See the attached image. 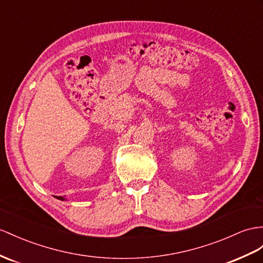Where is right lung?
Here are the masks:
<instances>
[{
  "mask_svg": "<svg viewBox=\"0 0 263 263\" xmlns=\"http://www.w3.org/2000/svg\"><path fill=\"white\" fill-rule=\"evenodd\" d=\"M58 199H59V200H62V201H63V200H65L63 197H58Z\"/></svg>",
  "mask_w": 263,
  "mask_h": 263,
  "instance_id": "add662e5",
  "label": "right lung"
}]
</instances>
